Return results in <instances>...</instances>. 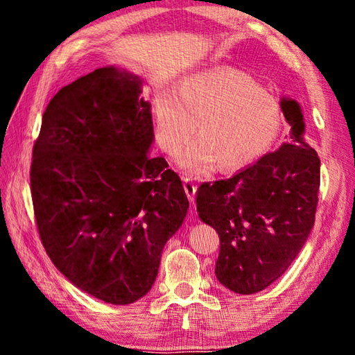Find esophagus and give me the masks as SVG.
Returning <instances> with one entry per match:
<instances>
[{"label":"esophagus","instance_id":"34e87169","mask_svg":"<svg viewBox=\"0 0 355 355\" xmlns=\"http://www.w3.org/2000/svg\"><path fill=\"white\" fill-rule=\"evenodd\" d=\"M183 188H184L186 196H188L189 202H194V199H196V192H197V186H196L194 183H192V180L183 178Z\"/></svg>","mask_w":355,"mask_h":355}]
</instances>
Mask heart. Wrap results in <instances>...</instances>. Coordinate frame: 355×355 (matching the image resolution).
I'll return each mask as SVG.
<instances>
[{"label":"heart","instance_id":"heart-1","mask_svg":"<svg viewBox=\"0 0 355 355\" xmlns=\"http://www.w3.org/2000/svg\"><path fill=\"white\" fill-rule=\"evenodd\" d=\"M153 122L156 142L172 158L192 136L194 146L183 156L182 167L202 175L214 166L228 172L254 163L277 139L284 112L248 73L218 69L184 78L175 97L158 95Z\"/></svg>","mask_w":355,"mask_h":355}]
</instances>
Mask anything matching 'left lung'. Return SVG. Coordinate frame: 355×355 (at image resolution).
<instances>
[{"instance_id": "left-lung-1", "label": "left lung", "mask_w": 355, "mask_h": 355, "mask_svg": "<svg viewBox=\"0 0 355 355\" xmlns=\"http://www.w3.org/2000/svg\"><path fill=\"white\" fill-rule=\"evenodd\" d=\"M288 142L232 178L203 183L197 213L220 239L216 277L238 294L264 290L297 257L315 225L320 191L318 153L305 141L296 100H280Z\"/></svg>"}]
</instances>
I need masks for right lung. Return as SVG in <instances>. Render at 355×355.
Masks as SVG:
<instances>
[{
	"mask_svg": "<svg viewBox=\"0 0 355 355\" xmlns=\"http://www.w3.org/2000/svg\"><path fill=\"white\" fill-rule=\"evenodd\" d=\"M135 73L101 67L48 103L33 150L31 196L48 257L71 284L127 305L152 290L189 202L155 141Z\"/></svg>",
	"mask_w": 355,
	"mask_h": 355,
	"instance_id": "right-lung-1",
	"label": "right lung"
}]
</instances>
